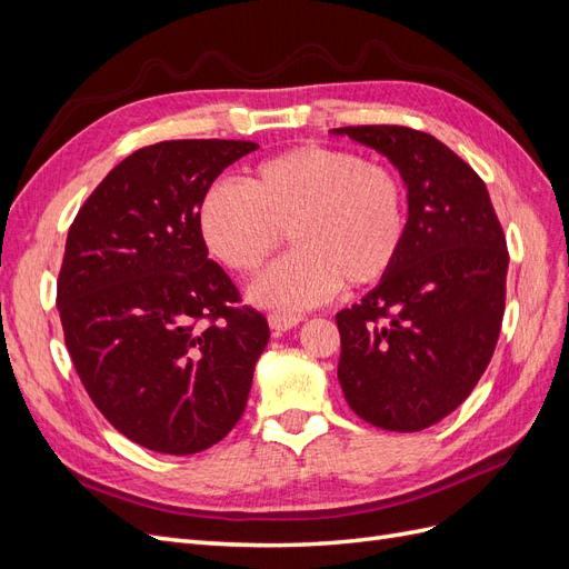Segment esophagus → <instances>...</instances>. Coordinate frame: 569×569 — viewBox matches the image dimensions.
<instances>
[{
  "label": "esophagus",
  "instance_id": "34e87169",
  "mask_svg": "<svg viewBox=\"0 0 569 569\" xmlns=\"http://www.w3.org/2000/svg\"><path fill=\"white\" fill-rule=\"evenodd\" d=\"M301 320L303 318L297 316V313H278V311H274V313L268 316V322H270L274 332H287V330H291V327H297Z\"/></svg>",
  "mask_w": 569,
  "mask_h": 569
}]
</instances>
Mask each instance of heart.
I'll use <instances>...</instances> for the list:
<instances>
[{
    "instance_id": "b5f03b06",
    "label": "heart",
    "mask_w": 569,
    "mask_h": 569,
    "mask_svg": "<svg viewBox=\"0 0 569 569\" xmlns=\"http://www.w3.org/2000/svg\"><path fill=\"white\" fill-rule=\"evenodd\" d=\"M203 242L232 272L256 274L284 244L299 249L251 289L266 306L301 311L349 287L380 282L399 261L408 194L387 163L353 149L301 144L253 168L247 184L213 182L199 203Z\"/></svg>"
}]
</instances>
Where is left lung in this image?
Listing matches in <instances>:
<instances>
[{
    "mask_svg": "<svg viewBox=\"0 0 569 569\" xmlns=\"http://www.w3.org/2000/svg\"><path fill=\"white\" fill-rule=\"evenodd\" d=\"M399 168L408 232L370 295L337 313V377L358 418L420 432L453 412L493 356L508 249L487 184L437 137L403 126L339 128Z\"/></svg>",
    "mask_w": 569,
    "mask_h": 569,
    "instance_id": "obj_1",
    "label": "left lung"
}]
</instances>
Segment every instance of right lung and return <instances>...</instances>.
Returning <instances> with one entry per match:
<instances>
[{
	"label": "right lung",
	"mask_w": 569,
	"mask_h": 569,
	"mask_svg": "<svg viewBox=\"0 0 569 569\" xmlns=\"http://www.w3.org/2000/svg\"><path fill=\"white\" fill-rule=\"evenodd\" d=\"M256 149L244 140L137 149L68 230L57 282L66 349L101 416L149 451L199 453L247 408L268 320L209 258L199 203Z\"/></svg>",
	"instance_id": "right-lung-1"
}]
</instances>
